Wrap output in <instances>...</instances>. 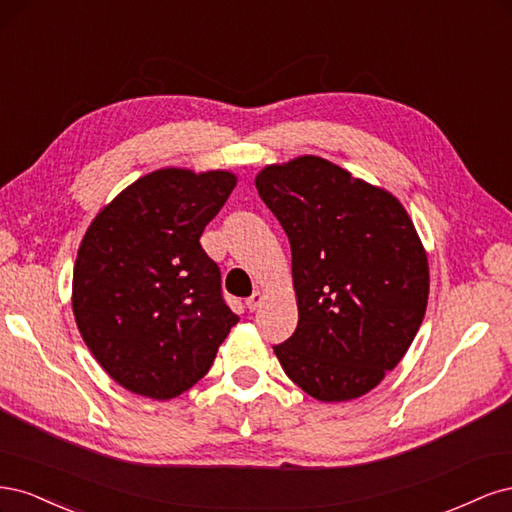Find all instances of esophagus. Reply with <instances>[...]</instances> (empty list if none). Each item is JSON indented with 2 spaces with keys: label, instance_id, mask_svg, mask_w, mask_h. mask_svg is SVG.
Returning a JSON list of instances; mask_svg holds the SVG:
<instances>
[{
  "label": "esophagus",
  "instance_id": "obj_1",
  "mask_svg": "<svg viewBox=\"0 0 512 512\" xmlns=\"http://www.w3.org/2000/svg\"><path fill=\"white\" fill-rule=\"evenodd\" d=\"M262 301H265V294H262L260 290H256L252 297L245 301V305H247V309H250V312H254V309H258L262 305Z\"/></svg>",
  "mask_w": 512,
  "mask_h": 512
}]
</instances>
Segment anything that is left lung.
<instances>
[{"label":"left lung","mask_w":512,"mask_h":512,"mask_svg":"<svg viewBox=\"0 0 512 512\" xmlns=\"http://www.w3.org/2000/svg\"><path fill=\"white\" fill-rule=\"evenodd\" d=\"M256 190L290 241L299 324L273 346L320 401L380 384L421 327L427 256L399 200L316 156L267 166Z\"/></svg>","instance_id":"8db88e82"}]
</instances>
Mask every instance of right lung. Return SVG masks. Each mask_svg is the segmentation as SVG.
Segmentation results:
<instances>
[{
  "mask_svg": "<svg viewBox=\"0 0 512 512\" xmlns=\"http://www.w3.org/2000/svg\"><path fill=\"white\" fill-rule=\"evenodd\" d=\"M235 185L226 170L162 168L123 190L85 232L72 280L76 327L123 389L151 399L192 389L239 322L200 245Z\"/></svg>",
  "mask_w": 512,
  "mask_h": 512,
  "instance_id": "1",
  "label": "right lung"
}]
</instances>
